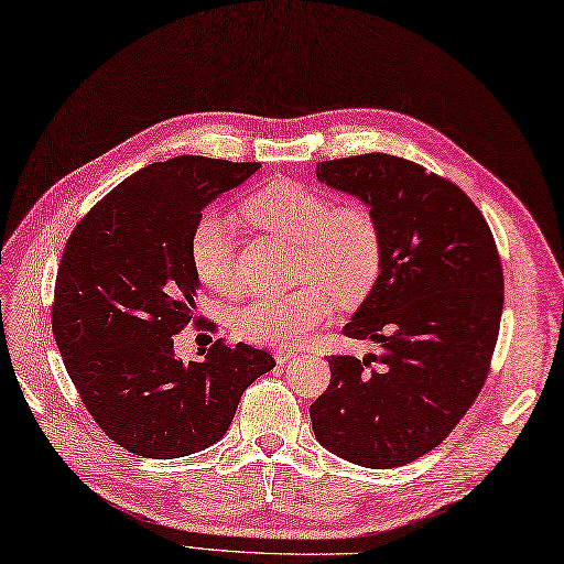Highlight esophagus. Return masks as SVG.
<instances>
[{
	"label": "esophagus",
	"instance_id": "obj_1",
	"mask_svg": "<svg viewBox=\"0 0 564 564\" xmlns=\"http://www.w3.org/2000/svg\"><path fill=\"white\" fill-rule=\"evenodd\" d=\"M295 356H297V352L290 350V348H279V350H274V358H276L279 365H285L290 358H295Z\"/></svg>",
	"mask_w": 564,
	"mask_h": 564
}]
</instances>
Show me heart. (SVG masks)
I'll return each instance as SVG.
<instances>
[{
  "label": "heart",
  "instance_id": "b5f03b06",
  "mask_svg": "<svg viewBox=\"0 0 564 564\" xmlns=\"http://www.w3.org/2000/svg\"><path fill=\"white\" fill-rule=\"evenodd\" d=\"M250 223L300 248L297 281H311L285 295H260L235 314L248 341L300 346L329 323L332 295L341 304L362 302L383 271L381 225L365 204H335L318 187L290 178L271 181L243 204ZM191 267L202 285L220 295L239 288L235 227L206 212L187 241Z\"/></svg>",
  "mask_w": 564,
  "mask_h": 564
}]
</instances>
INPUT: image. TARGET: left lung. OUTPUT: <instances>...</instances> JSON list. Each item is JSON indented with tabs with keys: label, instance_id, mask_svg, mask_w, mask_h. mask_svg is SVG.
Instances as JSON below:
<instances>
[{
	"label": "left lung",
	"instance_id": "left-lung-1",
	"mask_svg": "<svg viewBox=\"0 0 564 564\" xmlns=\"http://www.w3.org/2000/svg\"><path fill=\"white\" fill-rule=\"evenodd\" d=\"M316 176L377 216L383 271L344 327L381 352L327 358L332 379L308 406L311 425L348 463L402 467L446 440L488 379L502 260L476 204L421 164L367 153L318 162Z\"/></svg>",
	"mask_w": 564,
	"mask_h": 564
}]
</instances>
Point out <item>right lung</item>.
<instances>
[{
    "label": "right lung",
    "mask_w": 564,
    "mask_h": 564,
    "mask_svg": "<svg viewBox=\"0 0 564 564\" xmlns=\"http://www.w3.org/2000/svg\"><path fill=\"white\" fill-rule=\"evenodd\" d=\"M258 162L178 155L143 166L78 220L57 267L53 337L95 423L134 455L172 460L216 444L243 390L276 362L218 339L199 362L174 356L195 321L187 241L204 206Z\"/></svg>",
    "instance_id": "add662e5"
}]
</instances>
